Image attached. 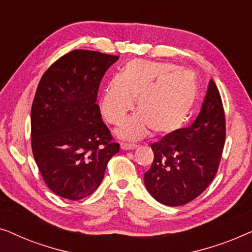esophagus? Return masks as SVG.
I'll return each mask as SVG.
<instances>
[{
	"label": "esophagus",
	"mask_w": 252,
	"mask_h": 252,
	"mask_svg": "<svg viewBox=\"0 0 252 252\" xmlns=\"http://www.w3.org/2000/svg\"><path fill=\"white\" fill-rule=\"evenodd\" d=\"M120 148H122L123 150H133L137 148V144H134V143H122L120 144Z\"/></svg>",
	"instance_id": "34e87169"
}]
</instances>
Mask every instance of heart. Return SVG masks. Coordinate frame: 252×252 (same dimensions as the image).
<instances>
[{
	"mask_svg": "<svg viewBox=\"0 0 252 252\" xmlns=\"http://www.w3.org/2000/svg\"><path fill=\"white\" fill-rule=\"evenodd\" d=\"M197 97V84L189 71L177 65L147 60H132L119 75L106 82L101 98L103 116L111 124H120L134 108L139 112L117 129L123 139L135 140L151 128L170 134L185 125Z\"/></svg>",
	"mask_w": 252,
	"mask_h": 252,
	"instance_id": "1",
	"label": "heart"
}]
</instances>
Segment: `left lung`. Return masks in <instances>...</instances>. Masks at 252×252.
<instances>
[{"mask_svg": "<svg viewBox=\"0 0 252 252\" xmlns=\"http://www.w3.org/2000/svg\"><path fill=\"white\" fill-rule=\"evenodd\" d=\"M225 137L222 101L215 81L210 80L195 122L151 144L154 161L144 173L147 190L156 201L168 206L192 201L215 179Z\"/></svg>", "mask_w": 252, "mask_h": 252, "instance_id": "1", "label": "left lung"}]
</instances>
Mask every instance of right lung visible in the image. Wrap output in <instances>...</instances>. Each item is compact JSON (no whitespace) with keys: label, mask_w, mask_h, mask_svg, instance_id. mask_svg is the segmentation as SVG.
<instances>
[{"label":"right lung","mask_w":252,"mask_h":252,"mask_svg":"<svg viewBox=\"0 0 252 252\" xmlns=\"http://www.w3.org/2000/svg\"><path fill=\"white\" fill-rule=\"evenodd\" d=\"M118 56L77 49L41 78L31 110L34 159L48 188L78 201L92 195L119 151L96 104L103 75Z\"/></svg>","instance_id":"1"}]
</instances>
